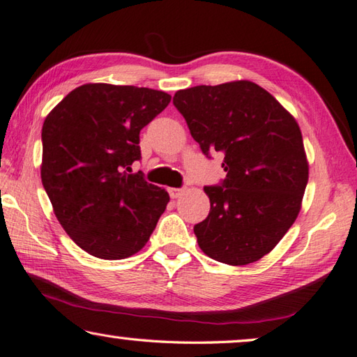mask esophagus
Returning <instances> with one entry per match:
<instances>
[{
  "instance_id": "obj_1",
  "label": "esophagus",
  "mask_w": 357,
  "mask_h": 357,
  "mask_svg": "<svg viewBox=\"0 0 357 357\" xmlns=\"http://www.w3.org/2000/svg\"><path fill=\"white\" fill-rule=\"evenodd\" d=\"M183 192H185L183 188H169V196H171L172 199L180 197Z\"/></svg>"
}]
</instances>
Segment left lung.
Listing matches in <instances>:
<instances>
[{
	"mask_svg": "<svg viewBox=\"0 0 357 357\" xmlns=\"http://www.w3.org/2000/svg\"><path fill=\"white\" fill-rule=\"evenodd\" d=\"M174 105L202 152L224 155L220 186H205L210 214L194 227L199 247L228 266L259 261L301 210L309 165L295 118L250 80L178 90Z\"/></svg>",
	"mask_w": 357,
	"mask_h": 357,
	"instance_id": "obj_1",
	"label": "left lung"
}]
</instances>
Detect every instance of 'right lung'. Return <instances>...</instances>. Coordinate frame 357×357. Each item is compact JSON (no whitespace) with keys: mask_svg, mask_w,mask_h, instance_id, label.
I'll return each instance as SVG.
<instances>
[{"mask_svg":"<svg viewBox=\"0 0 357 357\" xmlns=\"http://www.w3.org/2000/svg\"><path fill=\"white\" fill-rule=\"evenodd\" d=\"M171 95L133 85L85 84L48 113L40 174L60 225L86 253L124 259L149 241L169 194L129 174L139 130Z\"/></svg>","mask_w":357,"mask_h":357,"instance_id":"right-lung-1","label":"right lung"}]
</instances>
